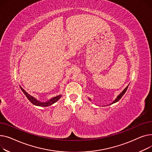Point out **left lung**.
Instances as JSON below:
<instances>
[{"label": "left lung", "mask_w": 152, "mask_h": 152, "mask_svg": "<svg viewBox=\"0 0 152 152\" xmlns=\"http://www.w3.org/2000/svg\"><path fill=\"white\" fill-rule=\"evenodd\" d=\"M128 86L129 85H128L125 88H124V90H123V91L117 97V98H116V99L111 103V104H110L109 105H111V104H114V103H115V102H118L120 99H121V98L122 97V96L124 95V93H126V90H127V89H128ZM88 99H89V100H90V101H91V99H90V98H88Z\"/></svg>", "instance_id": "obj_1"}]
</instances>
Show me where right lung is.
I'll return each instance as SVG.
<instances>
[{"instance_id": "1", "label": "right lung", "mask_w": 152, "mask_h": 152, "mask_svg": "<svg viewBox=\"0 0 152 152\" xmlns=\"http://www.w3.org/2000/svg\"><path fill=\"white\" fill-rule=\"evenodd\" d=\"M20 87L21 88V91L23 92V93L25 94V96H26V97L28 98V99H29V101L32 103L34 105H36V106H40V107H48V106H50V105H53L54 103H55L56 102H57L60 98L62 97V95L61 94H59L58 96H56L55 97H53L52 98H51L50 99H49L48 101H46V102H41L39 100H37L36 98H35L34 97L32 96L31 95L29 94L28 93H27L24 89L20 85Z\"/></svg>"}]
</instances>
